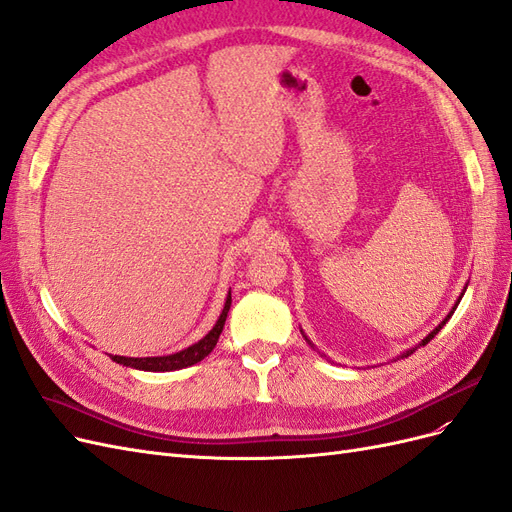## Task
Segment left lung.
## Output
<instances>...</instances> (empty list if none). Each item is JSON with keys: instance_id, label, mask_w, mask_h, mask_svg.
<instances>
[{"instance_id": "8db88e82", "label": "left lung", "mask_w": 512, "mask_h": 512, "mask_svg": "<svg viewBox=\"0 0 512 512\" xmlns=\"http://www.w3.org/2000/svg\"><path fill=\"white\" fill-rule=\"evenodd\" d=\"M461 294H463V292H461ZM459 301H461V297H459V299H457V303H455V307H453V309H451V314H448V316H446V318H444V320H442V322H440V324H438V327H436V329H433V331H431V333H429V335H427V337H425V339H423V342H421V344H418V346H414V348H410V350H406V352H404V354H401V359H406V356H410V354H412V352H414V350H416V348H421V346H425V344H429V342H431V339H433V337H436V335H438V331H440V329H442V327H444V324H446V322H448V320H451V316H453V314H455V309H457V305H459ZM305 339H307V337H305ZM307 342H309V339H307Z\"/></svg>"}]
</instances>
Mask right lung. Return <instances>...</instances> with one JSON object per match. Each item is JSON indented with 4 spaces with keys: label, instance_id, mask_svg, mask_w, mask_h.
Masks as SVG:
<instances>
[{
    "label": "right lung",
    "instance_id": "1",
    "mask_svg": "<svg viewBox=\"0 0 512 512\" xmlns=\"http://www.w3.org/2000/svg\"><path fill=\"white\" fill-rule=\"evenodd\" d=\"M230 301H232V297L228 292L224 309H222L218 322H215V327L203 339H200V342L192 344L190 348H185V350L175 352V354H166V356H145V359H128V356L111 354V359L119 365L143 369V371H175V369H183V367H190L198 361H203L205 356L215 348V344H218L220 333L224 329L226 316H228V309H230Z\"/></svg>",
    "mask_w": 512,
    "mask_h": 512
}]
</instances>
